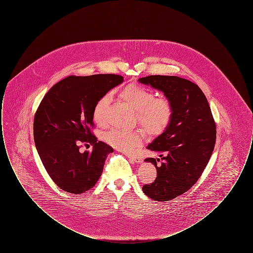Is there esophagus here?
<instances>
[{
  "instance_id": "34e87169",
  "label": "esophagus",
  "mask_w": 253,
  "mask_h": 253,
  "mask_svg": "<svg viewBox=\"0 0 253 253\" xmlns=\"http://www.w3.org/2000/svg\"><path fill=\"white\" fill-rule=\"evenodd\" d=\"M127 157L129 158V160L132 162V163H139L141 162V158L138 157H135V156H131V155H127Z\"/></svg>"
}]
</instances>
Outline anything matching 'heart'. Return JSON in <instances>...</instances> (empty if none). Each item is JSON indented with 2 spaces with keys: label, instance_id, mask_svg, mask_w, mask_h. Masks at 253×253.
<instances>
[{
  "label": "heart",
  "instance_id": "heart-1",
  "mask_svg": "<svg viewBox=\"0 0 253 253\" xmlns=\"http://www.w3.org/2000/svg\"><path fill=\"white\" fill-rule=\"evenodd\" d=\"M121 97L135 110L138 124L151 137L164 132L173 116V106L167 97H156L155 94L141 85L130 84L121 92ZM110 96L104 95L96 100L93 108V119L97 125L106 124V111ZM143 134L139 131L111 129L104 132L102 139L107 144L124 153H132L143 141Z\"/></svg>",
  "mask_w": 253,
  "mask_h": 253
}]
</instances>
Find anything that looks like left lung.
<instances>
[{
  "label": "left lung",
  "instance_id": "8db88e82",
  "mask_svg": "<svg viewBox=\"0 0 253 253\" xmlns=\"http://www.w3.org/2000/svg\"><path fill=\"white\" fill-rule=\"evenodd\" d=\"M138 82L164 93L173 106L168 128L147 148L159 158H146L157 168V178L142 188L156 201H169L189 191L211 157L216 125L209 102L198 85L176 76H148ZM161 158L158 168L156 161Z\"/></svg>",
  "mask_w": 253,
  "mask_h": 253
}]
</instances>
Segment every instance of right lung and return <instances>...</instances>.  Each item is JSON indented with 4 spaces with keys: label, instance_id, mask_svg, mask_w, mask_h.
I'll use <instances>...</instances> for the list:
<instances>
[{
    "label": "right lung",
    "instance_id": "add662e5",
    "mask_svg": "<svg viewBox=\"0 0 253 253\" xmlns=\"http://www.w3.org/2000/svg\"><path fill=\"white\" fill-rule=\"evenodd\" d=\"M123 83V77L98 74L69 76L43 96L34 118V141L49 176L67 193H85L99 179L114 150L91 132L93 108L100 96ZM81 144L92 152H79Z\"/></svg>",
    "mask_w": 253,
    "mask_h": 253
}]
</instances>
